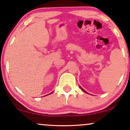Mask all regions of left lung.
I'll list each match as a JSON object with an SVG mask.
<instances>
[{"label":"left lung","instance_id":"obj_1","mask_svg":"<svg viewBox=\"0 0 130 130\" xmlns=\"http://www.w3.org/2000/svg\"><path fill=\"white\" fill-rule=\"evenodd\" d=\"M80 88H81V90H83V91H84V92H85V93H88L87 92V91H86L85 90H84V89H82V88H81V87H80Z\"/></svg>","mask_w":130,"mask_h":130}]
</instances>
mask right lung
Returning <instances> with one entry per match:
<instances>
[{
    "instance_id": "obj_1",
    "label": "right lung",
    "mask_w": 130,
    "mask_h": 130,
    "mask_svg": "<svg viewBox=\"0 0 130 130\" xmlns=\"http://www.w3.org/2000/svg\"><path fill=\"white\" fill-rule=\"evenodd\" d=\"M51 93H50V94H51ZM49 94H47V95H49ZM46 96H47V95H46Z\"/></svg>"
}]
</instances>
